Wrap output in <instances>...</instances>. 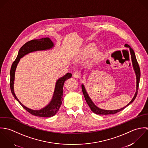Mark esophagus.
I'll use <instances>...</instances> for the list:
<instances>
[{
    "instance_id": "34e87169",
    "label": "esophagus",
    "mask_w": 148,
    "mask_h": 148,
    "mask_svg": "<svg viewBox=\"0 0 148 148\" xmlns=\"http://www.w3.org/2000/svg\"><path fill=\"white\" fill-rule=\"evenodd\" d=\"M73 77L75 78H79L81 75H80V74L78 73V72H75L74 73L73 75Z\"/></svg>"
}]
</instances>
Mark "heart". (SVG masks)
Listing matches in <instances>:
<instances>
[{
  "label": "heart",
  "mask_w": 148,
  "mask_h": 148,
  "mask_svg": "<svg viewBox=\"0 0 148 148\" xmlns=\"http://www.w3.org/2000/svg\"><path fill=\"white\" fill-rule=\"evenodd\" d=\"M95 45H91L89 46L86 49L84 50L82 53V56L84 58H88L90 57L94 52L95 51ZM99 54L98 53L95 54V57H98L99 56Z\"/></svg>",
  "instance_id": "obj_1"
}]
</instances>
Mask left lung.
I'll use <instances>...</instances> for the list:
<instances>
[{
	"label": "left lung",
	"instance_id": "obj_1",
	"mask_svg": "<svg viewBox=\"0 0 148 148\" xmlns=\"http://www.w3.org/2000/svg\"><path fill=\"white\" fill-rule=\"evenodd\" d=\"M125 46L126 47H129L130 48V54H131V59H132V62L133 64V69L135 71L136 73V78H137V89H136V92L135 93V95L134 96V97L133 98L132 100L125 107H123L122 109H118V110H103L101 109L98 108V107H97L92 102V101L91 100V99L90 98L85 88L84 87V86L83 85H82V90L84 95V97L85 98V100L87 102V103L88 104V105L90 108V109L91 110V111L92 112H94V113L97 114H103V115H107V114H116L117 113H118L119 112L122 110L123 109H125L126 107H127L129 105H130L132 102H133L134 101V100L135 99L137 93H138V87H139V83H140V69L139 67V64L138 63V62L136 59V56H135V53L134 51H133V50L127 44L125 45Z\"/></svg>",
	"mask_w": 148,
	"mask_h": 148
}]
</instances>
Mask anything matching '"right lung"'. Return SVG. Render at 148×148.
Instances as JSON below:
<instances>
[{"label": "right lung", "mask_w": 148, "mask_h": 148, "mask_svg": "<svg viewBox=\"0 0 148 148\" xmlns=\"http://www.w3.org/2000/svg\"><path fill=\"white\" fill-rule=\"evenodd\" d=\"M54 46L53 42L50 40L49 38H43L40 39H34L31 40L26 42L24 45H23L19 52L18 56L16 59L14 61L12 64L11 70H10V89L11 92L14 97L19 102V103L22 105V106L27 110L32 115L41 117H50L54 116L59 110V108L62 102V96H63V88L64 82L71 77V73H67L63 77L60 78L57 81L54 92L53 94V97L50 102V103L46 106L45 108L39 110H34L29 109L25 106L22 103L18 100L16 97L14 91V82L15 78V71L16 67L20 59L22 58L25 55L39 50H45L51 49Z\"/></svg>", "instance_id": "right-lung-1"}]
</instances>
